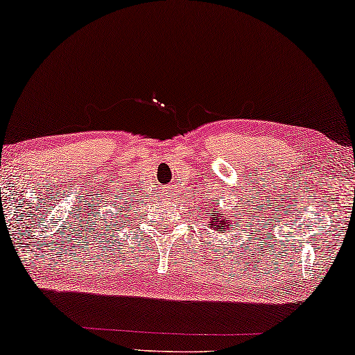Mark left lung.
Wrapping results in <instances>:
<instances>
[{
  "mask_svg": "<svg viewBox=\"0 0 355 355\" xmlns=\"http://www.w3.org/2000/svg\"><path fill=\"white\" fill-rule=\"evenodd\" d=\"M220 202V198H216V200H211V203H207V211H205V218L208 221H210V226L213 230H225L230 226H234L236 223H239V218H236V220H232L227 215H225V211H223V208L216 207L215 203Z\"/></svg>",
  "mask_w": 355,
  "mask_h": 355,
  "instance_id": "left-lung-1",
  "label": "left lung"
}]
</instances>
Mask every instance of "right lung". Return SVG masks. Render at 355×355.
<instances>
[{"instance_id":"1","label":"right lung","mask_w":355,"mask_h":355,"mask_svg":"<svg viewBox=\"0 0 355 355\" xmlns=\"http://www.w3.org/2000/svg\"><path fill=\"white\" fill-rule=\"evenodd\" d=\"M119 218H124V213H119Z\"/></svg>"}]
</instances>
